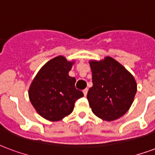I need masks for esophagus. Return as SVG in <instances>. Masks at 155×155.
Wrapping results in <instances>:
<instances>
[{"label":"esophagus","instance_id":"esophagus-1","mask_svg":"<svg viewBox=\"0 0 155 155\" xmlns=\"http://www.w3.org/2000/svg\"><path fill=\"white\" fill-rule=\"evenodd\" d=\"M83 93H84V96H86L87 95V93H88V89H85L83 90Z\"/></svg>","mask_w":155,"mask_h":155}]
</instances>
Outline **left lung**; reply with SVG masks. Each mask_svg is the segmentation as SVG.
<instances>
[{"label":"left lung","mask_w":155,"mask_h":155,"mask_svg":"<svg viewBox=\"0 0 155 155\" xmlns=\"http://www.w3.org/2000/svg\"><path fill=\"white\" fill-rule=\"evenodd\" d=\"M93 86L87 99L92 112L99 118L113 121L120 118L131 106L137 84L130 72L110 57L90 61Z\"/></svg>","instance_id":"left-lung-1"}]
</instances>
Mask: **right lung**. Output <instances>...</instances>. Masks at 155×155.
<instances>
[{
    "label": "right lung",
    "instance_id": "add662e5",
    "mask_svg": "<svg viewBox=\"0 0 155 155\" xmlns=\"http://www.w3.org/2000/svg\"><path fill=\"white\" fill-rule=\"evenodd\" d=\"M73 64L74 61L58 56L46 63L32 81L28 97L43 118L60 121L72 113L75 101L84 96L75 89V78L68 74Z\"/></svg>",
    "mask_w": 155,
    "mask_h": 155
}]
</instances>
